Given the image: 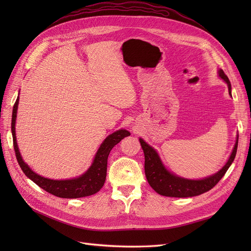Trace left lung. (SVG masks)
<instances>
[{
  "label": "left lung",
  "mask_w": 251,
  "mask_h": 251,
  "mask_svg": "<svg viewBox=\"0 0 251 251\" xmlns=\"http://www.w3.org/2000/svg\"><path fill=\"white\" fill-rule=\"evenodd\" d=\"M219 76L227 82L229 94L231 95L230 81L223 70H219ZM139 141L144 153V172H146V177L151 187L159 195L166 197H176V198H187V197L199 196L208 192L209 189L217 185L218 182L222 179L234 160L238 149L239 136L237 137V142L234 144L233 151L228 161L223 166V169L219 171L217 174L212 175V176L202 180H188L175 176L169 171H166L160 158H159L153 148L150 147L141 138Z\"/></svg>",
  "instance_id": "obj_1"
}]
</instances>
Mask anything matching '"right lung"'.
Instances as JSON below:
<instances>
[{
    "instance_id": "add662e5",
    "label": "right lung",
    "mask_w": 251,
    "mask_h": 251,
    "mask_svg": "<svg viewBox=\"0 0 251 251\" xmlns=\"http://www.w3.org/2000/svg\"><path fill=\"white\" fill-rule=\"evenodd\" d=\"M19 104V97L17 98L16 103L13 105L12 110V119H11V132L13 139V148L16 151L17 160L21 166L22 171L24 172L26 176L31 179L36 185L42 187L44 191L52 194L53 196L59 197V198L74 199L81 198L96 194L103 186L105 177H107V165H108V157L111 150L116 146L118 142L121 141L126 136L130 135V132L126 130H119L115 133L109 135L104 139L100 150L97 151L95 159L91 165V168L80 177L70 179V180H51L44 178L40 175L35 174L29 169V166L23 161L16 139V118L17 111Z\"/></svg>"
}]
</instances>
